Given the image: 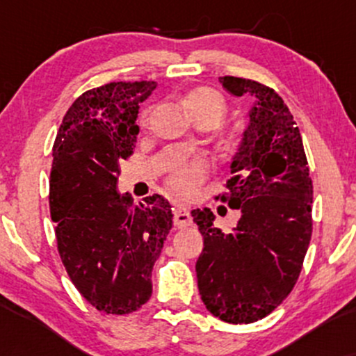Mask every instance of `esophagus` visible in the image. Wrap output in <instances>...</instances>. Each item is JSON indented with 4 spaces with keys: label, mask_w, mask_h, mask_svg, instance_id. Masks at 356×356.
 <instances>
[{
    "label": "esophagus",
    "mask_w": 356,
    "mask_h": 356,
    "mask_svg": "<svg viewBox=\"0 0 356 356\" xmlns=\"http://www.w3.org/2000/svg\"><path fill=\"white\" fill-rule=\"evenodd\" d=\"M174 224L177 227H187L192 224L191 212L186 206H177L174 209Z\"/></svg>",
    "instance_id": "esophagus-1"
}]
</instances>
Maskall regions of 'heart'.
Listing matches in <instances>:
<instances>
[{
  "mask_svg": "<svg viewBox=\"0 0 356 356\" xmlns=\"http://www.w3.org/2000/svg\"><path fill=\"white\" fill-rule=\"evenodd\" d=\"M184 105L189 110L195 124L202 120H216L219 124L226 112V102L216 90L201 87L192 90L184 99ZM149 112L142 113L140 122L147 124ZM207 175V164L197 157H179L170 164L165 175V184L177 195H191L197 191Z\"/></svg>",
  "mask_w": 356,
  "mask_h": 356,
  "instance_id": "1",
  "label": "heart"
}]
</instances>
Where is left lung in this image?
Returning a JSON list of instances; mask_svg holds the SVG:
<instances>
[{"label": "left lung", "mask_w": 356, "mask_h": 356, "mask_svg": "<svg viewBox=\"0 0 356 356\" xmlns=\"http://www.w3.org/2000/svg\"><path fill=\"white\" fill-rule=\"evenodd\" d=\"M236 97L254 99L220 201L241 211L226 234L211 209L192 211L204 238L195 263L199 295L219 320H263L295 288L312 239L313 184L300 129L280 95L259 81L220 76Z\"/></svg>", "instance_id": "left-lung-1"}]
</instances>
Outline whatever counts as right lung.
Returning a JSON list of instances; mask_svg holds the SVG:
<instances>
[{
  "instance_id": "1",
  "label": "right lung",
  "mask_w": 356,
  "mask_h": 356,
  "mask_svg": "<svg viewBox=\"0 0 356 356\" xmlns=\"http://www.w3.org/2000/svg\"><path fill=\"white\" fill-rule=\"evenodd\" d=\"M155 81L92 88L65 113L50 172V212L58 252L80 295L107 314L137 312L152 295V268L172 227L162 195L134 204L118 194L120 162L134 154L138 104Z\"/></svg>"
}]
</instances>
